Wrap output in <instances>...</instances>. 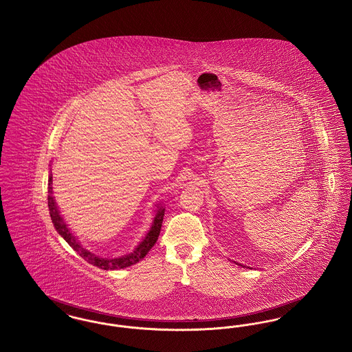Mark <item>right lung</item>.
<instances>
[{
	"label": "right lung",
	"mask_w": 352,
	"mask_h": 352,
	"mask_svg": "<svg viewBox=\"0 0 352 352\" xmlns=\"http://www.w3.org/2000/svg\"><path fill=\"white\" fill-rule=\"evenodd\" d=\"M52 177H49V195H47V201H49V211H50L51 220L54 223V227L56 228V231L59 232V234L67 241L69 244V247H72V250L78 252L82 257H83L85 261H88L89 264L98 267V268L112 269V270H116V269L126 268V267H131L135 263H138L140 260H142L146 253L151 251L153 248V245L155 244V241L158 240V236L161 232V227H162V221H164V215H165V208H160L154 221H153V226H151V231L149 234H146V237L140 243V245L134 250L132 253L126 254V256H122L120 258H113V260H109V258H101L100 256H95L94 253H91L89 251H87L85 248H83L80 245V243L76 241V239L72 236V234L68 231L67 226L66 223L63 221L62 217L59 215V211L56 208V204L54 201V197H52Z\"/></svg>",
	"instance_id": "add662e5"
}]
</instances>
